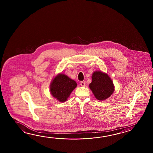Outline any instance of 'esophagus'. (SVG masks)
Instances as JSON below:
<instances>
[{
	"label": "esophagus",
	"mask_w": 153,
	"mask_h": 153,
	"mask_svg": "<svg viewBox=\"0 0 153 153\" xmlns=\"http://www.w3.org/2000/svg\"><path fill=\"white\" fill-rule=\"evenodd\" d=\"M80 85H81L82 87H85L86 85H85V82H84V81H81V82H80Z\"/></svg>",
	"instance_id": "esophagus-1"
}]
</instances>
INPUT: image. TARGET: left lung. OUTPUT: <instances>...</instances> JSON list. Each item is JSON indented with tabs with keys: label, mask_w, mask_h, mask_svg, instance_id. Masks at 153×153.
I'll use <instances>...</instances> for the list:
<instances>
[{
	"label": "left lung",
	"mask_w": 153,
	"mask_h": 153,
	"mask_svg": "<svg viewBox=\"0 0 153 153\" xmlns=\"http://www.w3.org/2000/svg\"><path fill=\"white\" fill-rule=\"evenodd\" d=\"M95 97L103 101L109 97L114 91L113 82L106 73L96 71L92 75V82L89 85Z\"/></svg>",
	"instance_id": "8db88e82"
}]
</instances>
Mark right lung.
I'll return each instance as SVG.
<instances>
[{"instance_id": "add662e5", "label": "right lung", "mask_w": 153, "mask_h": 153, "mask_svg": "<svg viewBox=\"0 0 153 153\" xmlns=\"http://www.w3.org/2000/svg\"><path fill=\"white\" fill-rule=\"evenodd\" d=\"M76 86L77 84L74 80L64 74H59L52 80L50 90L53 97L61 102H64Z\"/></svg>"}]
</instances>
